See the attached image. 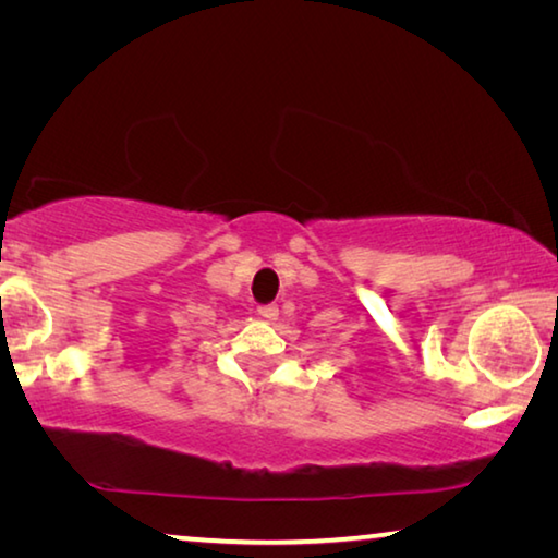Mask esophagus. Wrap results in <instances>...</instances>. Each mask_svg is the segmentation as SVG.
Wrapping results in <instances>:
<instances>
[{
	"label": "esophagus",
	"mask_w": 558,
	"mask_h": 558,
	"mask_svg": "<svg viewBox=\"0 0 558 558\" xmlns=\"http://www.w3.org/2000/svg\"><path fill=\"white\" fill-rule=\"evenodd\" d=\"M258 315L266 319V323H276V319H278V307L276 305H263V307H258Z\"/></svg>",
	"instance_id": "obj_1"
}]
</instances>
